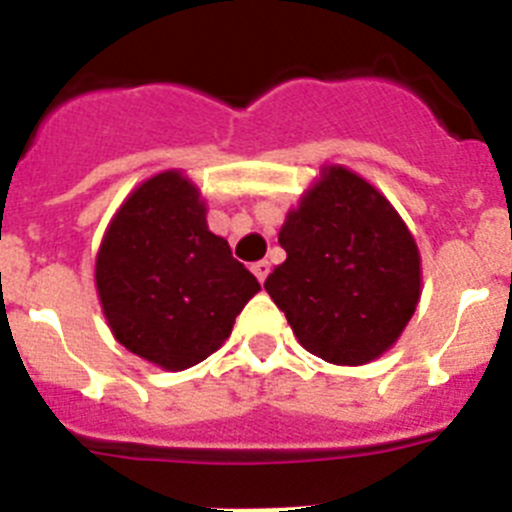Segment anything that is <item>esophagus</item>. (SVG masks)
<instances>
[{
    "mask_svg": "<svg viewBox=\"0 0 512 512\" xmlns=\"http://www.w3.org/2000/svg\"><path fill=\"white\" fill-rule=\"evenodd\" d=\"M251 271H253V277L259 279L261 284L266 282V277H269V271H271V264L269 261H256V264L251 266Z\"/></svg>",
    "mask_w": 512,
    "mask_h": 512,
    "instance_id": "34e87169",
    "label": "esophagus"
}]
</instances>
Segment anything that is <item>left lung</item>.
Returning a JSON list of instances; mask_svg holds the SVG:
<instances>
[{
  "label": "left lung",
  "mask_w": 512,
  "mask_h": 512,
  "mask_svg": "<svg viewBox=\"0 0 512 512\" xmlns=\"http://www.w3.org/2000/svg\"><path fill=\"white\" fill-rule=\"evenodd\" d=\"M287 261L264 282L305 351L336 366L387 354L423 292L420 251L364 176L323 164L279 230Z\"/></svg>",
  "instance_id": "obj_1"
}]
</instances>
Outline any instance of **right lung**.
<instances>
[{"label": "right lung", "instance_id": "1", "mask_svg": "<svg viewBox=\"0 0 512 512\" xmlns=\"http://www.w3.org/2000/svg\"><path fill=\"white\" fill-rule=\"evenodd\" d=\"M94 284L117 343L166 372L228 341L261 289L207 228V202L182 169L148 176L122 200L94 259Z\"/></svg>", "mask_w": 512, "mask_h": 512}]
</instances>
